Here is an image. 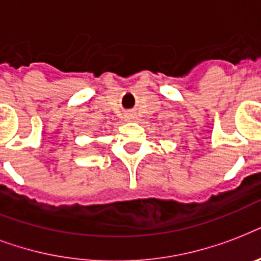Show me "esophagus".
<instances>
[{"instance_id":"1","label":"esophagus","mask_w":261,"mask_h":261,"mask_svg":"<svg viewBox=\"0 0 261 261\" xmlns=\"http://www.w3.org/2000/svg\"><path fill=\"white\" fill-rule=\"evenodd\" d=\"M126 120H128V122H133V120H134V116H133V115H128V116L126 118Z\"/></svg>"}]
</instances>
